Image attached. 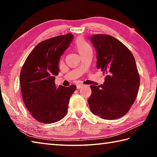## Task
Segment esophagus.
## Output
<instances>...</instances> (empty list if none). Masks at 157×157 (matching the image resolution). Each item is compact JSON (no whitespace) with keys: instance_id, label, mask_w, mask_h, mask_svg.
Masks as SVG:
<instances>
[{"instance_id":"esophagus-1","label":"esophagus","mask_w":157,"mask_h":157,"mask_svg":"<svg viewBox=\"0 0 157 157\" xmlns=\"http://www.w3.org/2000/svg\"><path fill=\"white\" fill-rule=\"evenodd\" d=\"M76 86H77V89H80L82 86H84V84H78L76 85Z\"/></svg>"}]
</instances>
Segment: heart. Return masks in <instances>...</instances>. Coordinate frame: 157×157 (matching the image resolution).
Listing matches in <instances>:
<instances>
[{"instance_id": "b5f03b06", "label": "heart", "mask_w": 157, "mask_h": 157, "mask_svg": "<svg viewBox=\"0 0 157 157\" xmlns=\"http://www.w3.org/2000/svg\"><path fill=\"white\" fill-rule=\"evenodd\" d=\"M74 46H75L77 51L78 52V53L80 55L85 52H86L88 50L91 49V46L87 43V41L84 40L83 38H81V37L76 39L75 44H74Z\"/></svg>"}]
</instances>
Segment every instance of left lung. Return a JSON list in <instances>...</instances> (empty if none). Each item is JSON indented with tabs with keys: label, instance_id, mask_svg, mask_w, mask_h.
Segmentation results:
<instances>
[{
	"label": "left lung",
	"instance_id": "8db88e82",
	"mask_svg": "<svg viewBox=\"0 0 157 157\" xmlns=\"http://www.w3.org/2000/svg\"><path fill=\"white\" fill-rule=\"evenodd\" d=\"M90 39L97 52V68L107 75L103 84L91 86L89 108L105 120L119 118L128 112L139 91L140 77L135 59L112 36L94 34Z\"/></svg>",
	"mask_w": 157,
	"mask_h": 157
}]
</instances>
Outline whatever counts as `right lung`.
<instances>
[{"instance_id":"add662e5","label":"right lung","mask_w":157,"mask_h":157,"mask_svg":"<svg viewBox=\"0 0 157 157\" xmlns=\"http://www.w3.org/2000/svg\"><path fill=\"white\" fill-rule=\"evenodd\" d=\"M73 34H66L41 41L32 50L20 73L21 94L26 108L36 121L52 123L66 116L75 85L55 84L59 72V62L70 46Z\"/></svg>"}]
</instances>
